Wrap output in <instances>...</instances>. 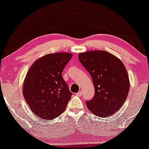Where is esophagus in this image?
I'll return each mask as SVG.
<instances>
[{"mask_svg":"<svg viewBox=\"0 0 149 149\" xmlns=\"http://www.w3.org/2000/svg\"><path fill=\"white\" fill-rule=\"evenodd\" d=\"M77 96H81L82 95V91H80V92H78V93H77Z\"/></svg>","mask_w":149,"mask_h":149,"instance_id":"esophagus-1","label":"esophagus"}]
</instances>
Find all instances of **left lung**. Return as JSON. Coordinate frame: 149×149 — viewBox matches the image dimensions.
Here are the masks:
<instances>
[{
  "label": "left lung",
  "mask_w": 149,
  "mask_h": 149,
  "mask_svg": "<svg viewBox=\"0 0 149 149\" xmlns=\"http://www.w3.org/2000/svg\"><path fill=\"white\" fill-rule=\"evenodd\" d=\"M78 59L92 76L94 86V96L86 101L89 110L103 118L115 113L126 101L130 88L122 62L104 51L80 53Z\"/></svg>",
  "instance_id": "obj_1"
}]
</instances>
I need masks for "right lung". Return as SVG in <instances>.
<instances>
[{
	"label": "right lung",
	"instance_id": "right-lung-1",
	"mask_svg": "<svg viewBox=\"0 0 149 149\" xmlns=\"http://www.w3.org/2000/svg\"><path fill=\"white\" fill-rule=\"evenodd\" d=\"M71 57L72 54L69 53L46 55L34 62L27 73L23 94L39 117L51 120L65 110L72 93L62 73Z\"/></svg>",
	"mask_w": 149,
	"mask_h": 149
}]
</instances>
